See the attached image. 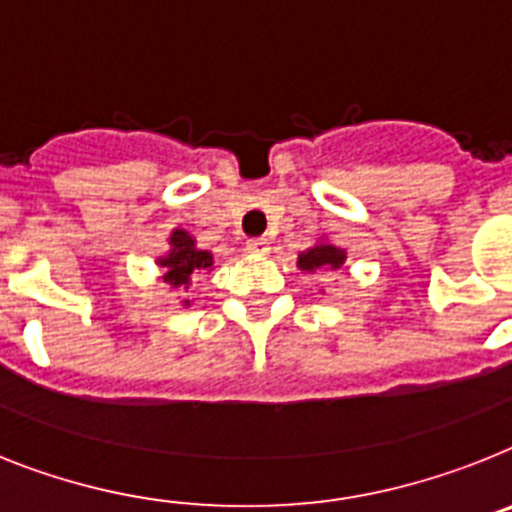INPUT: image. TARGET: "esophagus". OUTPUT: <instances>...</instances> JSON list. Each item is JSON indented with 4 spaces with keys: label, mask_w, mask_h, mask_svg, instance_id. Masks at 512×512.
Wrapping results in <instances>:
<instances>
[{
    "label": "esophagus",
    "mask_w": 512,
    "mask_h": 512,
    "mask_svg": "<svg viewBox=\"0 0 512 512\" xmlns=\"http://www.w3.org/2000/svg\"><path fill=\"white\" fill-rule=\"evenodd\" d=\"M247 249L252 252V255H268L270 242H268V239H263V236H260V239H249Z\"/></svg>",
    "instance_id": "obj_1"
}]
</instances>
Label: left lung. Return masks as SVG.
Returning <instances> with one entry per match:
<instances>
[{
    "mask_svg": "<svg viewBox=\"0 0 512 512\" xmlns=\"http://www.w3.org/2000/svg\"><path fill=\"white\" fill-rule=\"evenodd\" d=\"M343 265H346V249L330 242L328 236H320L312 247L296 257V268L304 273H317V270L330 273V270H341Z\"/></svg>",
    "mask_w": 512,
    "mask_h": 512,
    "instance_id": "8db88e82",
    "label": "left lung"
}]
</instances>
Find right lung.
<instances>
[{
    "label": "right lung",
    "instance_id": "1",
    "mask_svg": "<svg viewBox=\"0 0 512 512\" xmlns=\"http://www.w3.org/2000/svg\"><path fill=\"white\" fill-rule=\"evenodd\" d=\"M161 268V281L171 289H190L195 276H203L205 270H213V252L197 247V239L187 229H171L169 249L156 257ZM190 299H182V307H190Z\"/></svg>",
    "mask_w": 512,
    "mask_h": 512
}]
</instances>
